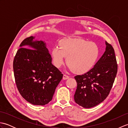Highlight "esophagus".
I'll return each instance as SVG.
<instances>
[{
  "instance_id": "esophagus-1",
  "label": "esophagus",
  "mask_w": 128,
  "mask_h": 128,
  "mask_svg": "<svg viewBox=\"0 0 128 128\" xmlns=\"http://www.w3.org/2000/svg\"><path fill=\"white\" fill-rule=\"evenodd\" d=\"M69 78V76H68V75H63V77H62V78H63L64 80H66V79H68V78Z\"/></svg>"
}]
</instances>
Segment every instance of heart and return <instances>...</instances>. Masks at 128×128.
<instances>
[{"label":"heart","instance_id":"b5f03b06","mask_svg":"<svg viewBox=\"0 0 128 128\" xmlns=\"http://www.w3.org/2000/svg\"><path fill=\"white\" fill-rule=\"evenodd\" d=\"M60 48L55 47L52 50L54 66L61 67L66 58L69 69L77 74H85L96 64L100 54L99 46L94 42L78 38L60 40Z\"/></svg>","mask_w":128,"mask_h":128}]
</instances>
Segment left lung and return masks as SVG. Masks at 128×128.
<instances>
[{
    "label": "left lung",
    "mask_w": 128,
    "mask_h": 128,
    "mask_svg": "<svg viewBox=\"0 0 128 128\" xmlns=\"http://www.w3.org/2000/svg\"><path fill=\"white\" fill-rule=\"evenodd\" d=\"M105 43V52L93 68L75 76L77 88L74 100L84 108H92L103 102L114 81L118 70L114 50L109 43Z\"/></svg>",
    "instance_id": "obj_1"
}]
</instances>
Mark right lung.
Returning <instances> with one entry per match:
<instances>
[{
  "label": "right lung",
  "instance_id": "right-lung-1",
  "mask_svg": "<svg viewBox=\"0 0 128 128\" xmlns=\"http://www.w3.org/2000/svg\"><path fill=\"white\" fill-rule=\"evenodd\" d=\"M20 47L13 62L18 90L32 104H47L52 100L63 75L52 63L44 41L31 36L24 40Z\"/></svg>",
  "mask_w": 128,
  "mask_h": 128
}]
</instances>
